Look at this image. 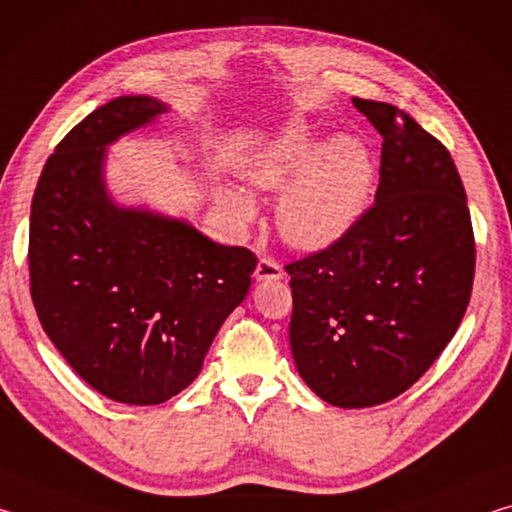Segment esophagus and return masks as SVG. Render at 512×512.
<instances>
[{
	"label": "esophagus",
	"instance_id": "obj_1",
	"mask_svg": "<svg viewBox=\"0 0 512 512\" xmlns=\"http://www.w3.org/2000/svg\"><path fill=\"white\" fill-rule=\"evenodd\" d=\"M284 275L282 266L275 262V259H268V257H262L257 262V268H255V280L257 282H264V280H280V277Z\"/></svg>",
	"mask_w": 512,
	"mask_h": 512
}]
</instances>
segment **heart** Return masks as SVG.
Here are the masks:
<instances>
[{
  "mask_svg": "<svg viewBox=\"0 0 512 512\" xmlns=\"http://www.w3.org/2000/svg\"><path fill=\"white\" fill-rule=\"evenodd\" d=\"M241 176L255 192H284L275 225L287 244L320 250L359 223L375 189V160L359 137L323 140L305 119H291L241 160ZM216 201L239 225L255 219V198L239 187L216 189Z\"/></svg>",
  "mask_w": 512,
  "mask_h": 512,
  "instance_id": "1",
  "label": "heart"
}]
</instances>
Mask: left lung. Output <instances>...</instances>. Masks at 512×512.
<instances>
[{"mask_svg": "<svg viewBox=\"0 0 512 512\" xmlns=\"http://www.w3.org/2000/svg\"><path fill=\"white\" fill-rule=\"evenodd\" d=\"M352 103L384 137L375 205L336 244L287 266L293 361L311 391L341 409L411 388L452 341L474 280L452 155L391 103Z\"/></svg>", "mask_w": 512, "mask_h": 512, "instance_id": "obj_1", "label": "left lung"}]
</instances>
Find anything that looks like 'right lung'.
Masks as SVG:
<instances>
[{
	"instance_id": "1",
	"label": "right lung",
	"mask_w": 512,
	"mask_h": 512,
	"mask_svg": "<svg viewBox=\"0 0 512 512\" xmlns=\"http://www.w3.org/2000/svg\"><path fill=\"white\" fill-rule=\"evenodd\" d=\"M167 110L149 94H126L90 112L56 146L31 203V298L42 329L76 375L121 404H162L192 384L257 266L246 248L110 196L108 146Z\"/></svg>"
}]
</instances>
